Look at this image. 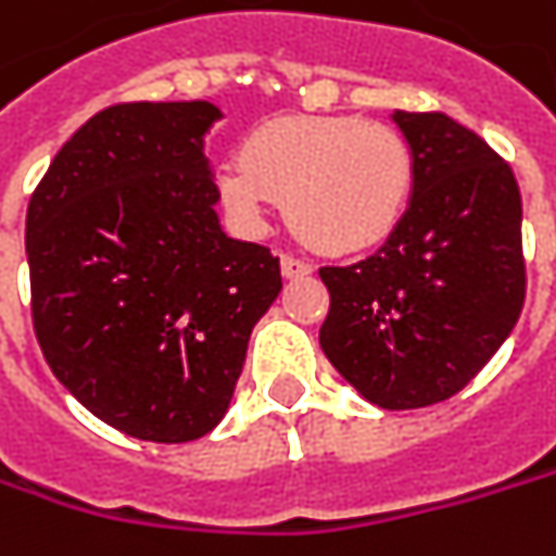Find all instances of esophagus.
<instances>
[{
	"label": "esophagus",
	"mask_w": 556,
	"mask_h": 556,
	"mask_svg": "<svg viewBox=\"0 0 556 556\" xmlns=\"http://www.w3.org/2000/svg\"><path fill=\"white\" fill-rule=\"evenodd\" d=\"M281 271H285V278H303V275H309V271H313V263H309V260H303V256L285 253V256H281Z\"/></svg>",
	"instance_id": "1"
}]
</instances>
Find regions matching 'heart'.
I'll return each mask as SVG.
<instances>
[{
	"label": "heart",
	"instance_id": "heart-1",
	"mask_svg": "<svg viewBox=\"0 0 556 556\" xmlns=\"http://www.w3.org/2000/svg\"><path fill=\"white\" fill-rule=\"evenodd\" d=\"M225 208L250 231L271 200L309 247L356 253L391 235L416 187L413 150L401 130L363 118H285L253 130L240 162L218 165Z\"/></svg>",
	"mask_w": 556,
	"mask_h": 556
}]
</instances>
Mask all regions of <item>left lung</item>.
Masks as SVG:
<instances>
[{
    "mask_svg": "<svg viewBox=\"0 0 556 556\" xmlns=\"http://www.w3.org/2000/svg\"><path fill=\"white\" fill-rule=\"evenodd\" d=\"M416 165L401 225L353 265H325L319 344L381 409L463 391L510 338L526 300L522 200L510 165L444 112H394Z\"/></svg>",
    "mask_w": 556,
    "mask_h": 556,
    "instance_id": "1",
    "label": "left lung"
}]
</instances>
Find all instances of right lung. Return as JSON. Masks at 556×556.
<instances>
[{
	"mask_svg": "<svg viewBox=\"0 0 556 556\" xmlns=\"http://www.w3.org/2000/svg\"><path fill=\"white\" fill-rule=\"evenodd\" d=\"M203 102H118L52 159L27 206L30 313L77 401L140 441L212 431L281 291L268 247L218 225Z\"/></svg>",
	"mask_w": 556,
	"mask_h": 556,
	"instance_id": "right-lung-1",
	"label": "right lung"
}]
</instances>
